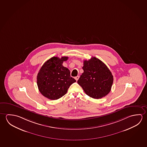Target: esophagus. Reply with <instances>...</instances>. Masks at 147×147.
I'll return each instance as SVG.
<instances>
[{
	"instance_id": "1",
	"label": "esophagus",
	"mask_w": 147,
	"mask_h": 147,
	"mask_svg": "<svg viewBox=\"0 0 147 147\" xmlns=\"http://www.w3.org/2000/svg\"><path fill=\"white\" fill-rule=\"evenodd\" d=\"M79 78H80V76H77L75 77V80H76V81H77V80H78V79H79Z\"/></svg>"
}]
</instances>
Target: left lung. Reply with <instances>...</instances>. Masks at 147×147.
<instances>
[{"label":"left lung","instance_id":"left-lung-1","mask_svg":"<svg viewBox=\"0 0 147 147\" xmlns=\"http://www.w3.org/2000/svg\"><path fill=\"white\" fill-rule=\"evenodd\" d=\"M84 73L77 83L86 94L93 98L100 99L109 94L113 82V76L107 66L95 57L84 60Z\"/></svg>","mask_w":147,"mask_h":147}]
</instances>
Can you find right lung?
<instances>
[{"instance_id":"add662e5","label":"right lung","mask_w":147,"mask_h":147,"mask_svg":"<svg viewBox=\"0 0 147 147\" xmlns=\"http://www.w3.org/2000/svg\"><path fill=\"white\" fill-rule=\"evenodd\" d=\"M68 57H53L41 67L37 76V84L41 94L51 100H56L65 95L76 80L71 76L70 70L63 67V61Z\"/></svg>"}]
</instances>
